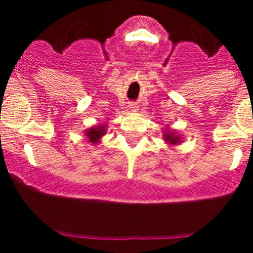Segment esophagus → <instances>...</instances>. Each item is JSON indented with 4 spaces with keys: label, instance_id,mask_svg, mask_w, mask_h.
I'll return each instance as SVG.
<instances>
[{
    "label": "esophagus",
    "instance_id": "esophagus-1",
    "mask_svg": "<svg viewBox=\"0 0 253 253\" xmlns=\"http://www.w3.org/2000/svg\"><path fill=\"white\" fill-rule=\"evenodd\" d=\"M129 107H130V110H131V111H138V106H137V105H135V104H131Z\"/></svg>",
    "mask_w": 253,
    "mask_h": 253
}]
</instances>
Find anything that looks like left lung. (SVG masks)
I'll use <instances>...</instances> for the list:
<instances>
[{"mask_svg": "<svg viewBox=\"0 0 253 253\" xmlns=\"http://www.w3.org/2000/svg\"><path fill=\"white\" fill-rule=\"evenodd\" d=\"M163 140L169 144V146H177L182 142V137L181 134H178L176 130H172V129L166 128L163 129Z\"/></svg>", "mask_w": 253, "mask_h": 253, "instance_id": "1", "label": "left lung"}]
</instances>
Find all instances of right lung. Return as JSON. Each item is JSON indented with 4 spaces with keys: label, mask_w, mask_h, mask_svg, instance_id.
I'll use <instances>...</instances> for the list:
<instances>
[{
    "label": "right lung",
    "mask_w": 253,
    "mask_h": 253,
    "mask_svg": "<svg viewBox=\"0 0 253 253\" xmlns=\"http://www.w3.org/2000/svg\"><path fill=\"white\" fill-rule=\"evenodd\" d=\"M106 134V124H97L93 125L91 128L84 130V135L87 137V142H90L91 144H97L101 142V138Z\"/></svg>",
    "instance_id": "obj_1"
}]
</instances>
